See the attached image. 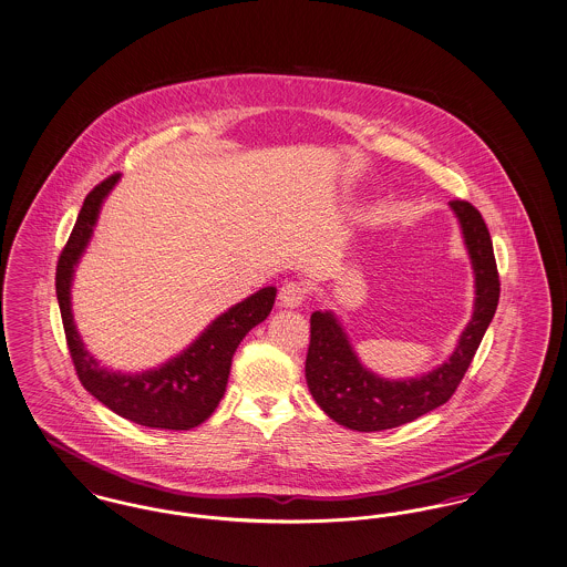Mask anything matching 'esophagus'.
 <instances>
[{
  "label": "esophagus",
  "instance_id": "1",
  "mask_svg": "<svg viewBox=\"0 0 567 567\" xmlns=\"http://www.w3.org/2000/svg\"><path fill=\"white\" fill-rule=\"evenodd\" d=\"M303 299H306V287L295 280L285 282L278 291V303L282 308H299L303 303Z\"/></svg>",
  "mask_w": 567,
  "mask_h": 567
}]
</instances>
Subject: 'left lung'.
Returning <instances> with one entry per match:
<instances>
[{
    "label": "left lung",
    "mask_w": 567,
    "mask_h": 567,
    "mask_svg": "<svg viewBox=\"0 0 567 567\" xmlns=\"http://www.w3.org/2000/svg\"><path fill=\"white\" fill-rule=\"evenodd\" d=\"M450 206L473 264L476 297L473 318L445 363L420 378L385 380L359 361L333 312L317 310L310 317L306 382L318 408L350 431L396 429L447 403L496 315L499 278L489 229L473 204L452 200Z\"/></svg>",
    "instance_id": "left-lung-1"
}]
</instances>
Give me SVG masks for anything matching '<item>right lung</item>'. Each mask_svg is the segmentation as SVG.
Returning a JSON list of instances; mask_svg holds the SVG:
<instances>
[{
  "label": "right lung",
  "mask_w": 567,
  "mask_h": 567,
  "mask_svg": "<svg viewBox=\"0 0 567 567\" xmlns=\"http://www.w3.org/2000/svg\"><path fill=\"white\" fill-rule=\"evenodd\" d=\"M120 182V173L99 183L78 215L68 245L56 264V299L68 338L69 354L82 385L117 415L162 431H189L203 424L226 394L231 357L252 327L272 312L276 289L266 287L215 318L198 340L168 363L143 373L105 369L84 348L71 315V280L89 247L101 204Z\"/></svg>",
  "instance_id": "add662e5"
}]
</instances>
